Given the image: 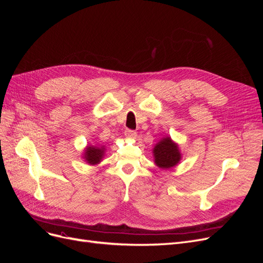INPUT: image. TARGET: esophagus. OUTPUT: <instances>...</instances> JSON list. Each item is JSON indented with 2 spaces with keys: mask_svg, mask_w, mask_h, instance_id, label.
<instances>
[{
  "mask_svg": "<svg viewBox=\"0 0 263 263\" xmlns=\"http://www.w3.org/2000/svg\"><path fill=\"white\" fill-rule=\"evenodd\" d=\"M125 136H126V138L132 139V140H135V139L137 138V133L135 132V130L127 129V130H125Z\"/></svg>",
  "mask_w": 263,
  "mask_h": 263,
  "instance_id": "1",
  "label": "esophagus"
}]
</instances>
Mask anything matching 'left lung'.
I'll use <instances>...</instances> for the list:
<instances>
[{
  "mask_svg": "<svg viewBox=\"0 0 263 263\" xmlns=\"http://www.w3.org/2000/svg\"><path fill=\"white\" fill-rule=\"evenodd\" d=\"M153 155L155 164L162 170L174 168L182 159L179 145L169 136H165L157 142L153 149Z\"/></svg>",
  "mask_w": 263,
  "mask_h": 263,
  "instance_id": "left-lung-1",
  "label": "left lung"
}]
</instances>
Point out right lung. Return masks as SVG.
Returning a JSON list of instances; mask_svg holds the SVG:
<instances>
[{
    "label": "right lung",
    "instance_id": "right-lung-1",
    "mask_svg": "<svg viewBox=\"0 0 263 263\" xmlns=\"http://www.w3.org/2000/svg\"><path fill=\"white\" fill-rule=\"evenodd\" d=\"M106 153L105 146H90L87 145L84 148V151L82 154V159L91 165H97L102 162L103 158H104Z\"/></svg>",
    "mask_w": 263,
    "mask_h": 263
}]
</instances>
